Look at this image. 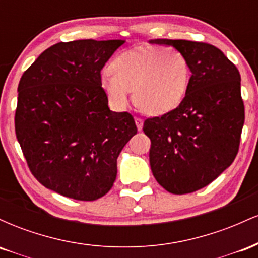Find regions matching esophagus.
I'll use <instances>...</instances> for the list:
<instances>
[{
  "instance_id": "obj_1",
  "label": "esophagus",
  "mask_w": 258,
  "mask_h": 258,
  "mask_svg": "<svg viewBox=\"0 0 258 258\" xmlns=\"http://www.w3.org/2000/svg\"><path fill=\"white\" fill-rule=\"evenodd\" d=\"M135 121H136V126H137L138 131H142V128H143V120L139 119V117H136Z\"/></svg>"
}]
</instances>
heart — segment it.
Masks as SVG:
<instances>
[{"label":"heart","mask_w":258,"mask_h":258,"mask_svg":"<svg viewBox=\"0 0 258 258\" xmlns=\"http://www.w3.org/2000/svg\"><path fill=\"white\" fill-rule=\"evenodd\" d=\"M100 76V87L112 108L123 110L133 102L142 111L162 115L184 99L190 81L188 60L174 48L148 47L121 53Z\"/></svg>","instance_id":"heart-1"}]
</instances>
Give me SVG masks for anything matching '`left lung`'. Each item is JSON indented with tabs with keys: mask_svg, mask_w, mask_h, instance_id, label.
<instances>
[{
	"mask_svg": "<svg viewBox=\"0 0 258 258\" xmlns=\"http://www.w3.org/2000/svg\"><path fill=\"white\" fill-rule=\"evenodd\" d=\"M149 43L179 51L191 73L180 104L144 121L150 168L170 193H193L217 178L238 154L245 120L240 74L212 44L166 38Z\"/></svg>",
	"mask_w": 258,
	"mask_h": 258,
	"instance_id": "8db88e82",
	"label": "left lung"
}]
</instances>
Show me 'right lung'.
Masks as SVG:
<instances>
[{
  "label": "right lung",
  "instance_id": "right-lung-1",
  "mask_svg": "<svg viewBox=\"0 0 258 258\" xmlns=\"http://www.w3.org/2000/svg\"><path fill=\"white\" fill-rule=\"evenodd\" d=\"M125 40L59 42L41 53L18 86L16 135L41 184L92 201L111 189L116 160L137 133L128 112L111 111L100 72Z\"/></svg>",
  "mask_w": 258,
  "mask_h": 258
}]
</instances>
